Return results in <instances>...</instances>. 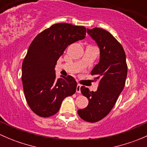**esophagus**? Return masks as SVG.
Here are the masks:
<instances>
[{
    "instance_id": "obj_1",
    "label": "esophagus",
    "mask_w": 147,
    "mask_h": 147,
    "mask_svg": "<svg viewBox=\"0 0 147 147\" xmlns=\"http://www.w3.org/2000/svg\"><path fill=\"white\" fill-rule=\"evenodd\" d=\"M80 88H81V84H78V86H77V89H76V92L78 93H80L81 91H80Z\"/></svg>"
}]
</instances>
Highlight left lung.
<instances>
[{"label":"left lung","mask_w":147,"mask_h":147,"mask_svg":"<svg viewBox=\"0 0 147 147\" xmlns=\"http://www.w3.org/2000/svg\"><path fill=\"white\" fill-rule=\"evenodd\" d=\"M87 30L100 48V62L91 72L100 82L96 92L81 87L89 104L78 113L83 120L93 123L105 117L115 106L125 85L127 65L122 46L110 32L100 28Z\"/></svg>","instance_id":"1"}]
</instances>
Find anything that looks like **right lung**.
<instances>
[{
    "label": "right lung",
    "mask_w": 147,
    "mask_h": 147,
    "mask_svg": "<svg viewBox=\"0 0 147 147\" xmlns=\"http://www.w3.org/2000/svg\"><path fill=\"white\" fill-rule=\"evenodd\" d=\"M84 26L57 23L32 40L22 65V82L31 110L42 117L55 115L65 97L75 94L77 82L70 75L56 79L55 67L68 45L85 38Z\"/></svg>",
    "instance_id": "1"
}]
</instances>
